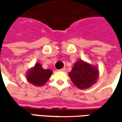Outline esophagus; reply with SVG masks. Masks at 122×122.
Masks as SVG:
<instances>
[{
    "label": "esophagus",
    "mask_w": 122,
    "mask_h": 122,
    "mask_svg": "<svg viewBox=\"0 0 122 122\" xmlns=\"http://www.w3.org/2000/svg\"><path fill=\"white\" fill-rule=\"evenodd\" d=\"M65 69H66V68H65V67H64V68L60 69L59 71H65Z\"/></svg>",
    "instance_id": "1"
}]
</instances>
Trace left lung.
<instances>
[{
    "label": "left lung",
    "mask_w": 122,
    "mask_h": 122,
    "mask_svg": "<svg viewBox=\"0 0 122 122\" xmlns=\"http://www.w3.org/2000/svg\"><path fill=\"white\" fill-rule=\"evenodd\" d=\"M68 75L78 88L86 89L96 82L98 71L96 67L80 60L75 62Z\"/></svg>",
    "instance_id": "8db88e82"
}]
</instances>
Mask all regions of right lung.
<instances>
[{
  "label": "right lung",
  "instance_id": "add662e5",
  "mask_svg": "<svg viewBox=\"0 0 122 122\" xmlns=\"http://www.w3.org/2000/svg\"><path fill=\"white\" fill-rule=\"evenodd\" d=\"M52 75L50 69H43L39 63H36L33 68L30 69L27 73V79L30 83L41 86L44 85Z\"/></svg>",
  "mask_w": 122,
  "mask_h": 122
}]
</instances>
